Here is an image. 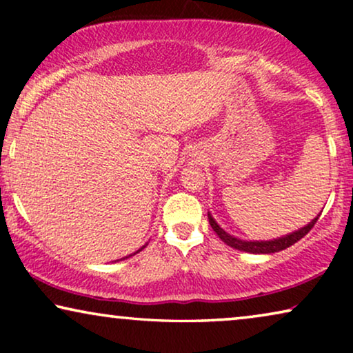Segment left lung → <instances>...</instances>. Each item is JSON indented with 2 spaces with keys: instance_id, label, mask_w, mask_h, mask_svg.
<instances>
[{
  "instance_id": "obj_1",
  "label": "left lung",
  "mask_w": 353,
  "mask_h": 353,
  "mask_svg": "<svg viewBox=\"0 0 353 353\" xmlns=\"http://www.w3.org/2000/svg\"><path fill=\"white\" fill-rule=\"evenodd\" d=\"M209 215V223L212 226V230L215 231L216 234H219V238L223 241L225 244H228L230 248L233 249H238V250H244V252H250V254H274V252H279V250H284L288 248H291L292 244H296L297 241H301L303 236H305L308 231H310L315 223L320 219V215L316 216V219H313L310 223L307 226H303L299 231H294V233L288 234V236H283V238H278V239H273V241H243V239H238L234 238V236H231L226 233L220 228L219 225H216V221L212 219L210 214Z\"/></svg>"
}]
</instances>
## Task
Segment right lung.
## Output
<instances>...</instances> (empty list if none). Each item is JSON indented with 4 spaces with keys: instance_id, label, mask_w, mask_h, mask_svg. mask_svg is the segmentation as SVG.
<instances>
[{
    "instance_id": "right-lung-1",
    "label": "right lung",
    "mask_w": 353,
    "mask_h": 353,
    "mask_svg": "<svg viewBox=\"0 0 353 353\" xmlns=\"http://www.w3.org/2000/svg\"><path fill=\"white\" fill-rule=\"evenodd\" d=\"M141 249H143V248H141ZM141 249H139V250H141ZM139 250H138V252H139Z\"/></svg>"
}]
</instances>
